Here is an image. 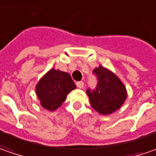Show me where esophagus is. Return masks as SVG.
<instances>
[{"instance_id":"obj_1","label":"esophagus","mask_w":156,"mask_h":156,"mask_svg":"<svg viewBox=\"0 0 156 156\" xmlns=\"http://www.w3.org/2000/svg\"><path fill=\"white\" fill-rule=\"evenodd\" d=\"M77 87L79 89H82L83 87V85H84V83H83V81H79V82H77Z\"/></svg>"}]
</instances>
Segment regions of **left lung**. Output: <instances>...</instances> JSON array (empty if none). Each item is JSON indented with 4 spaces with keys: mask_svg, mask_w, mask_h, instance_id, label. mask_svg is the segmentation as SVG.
<instances>
[{
    "mask_svg": "<svg viewBox=\"0 0 156 156\" xmlns=\"http://www.w3.org/2000/svg\"><path fill=\"white\" fill-rule=\"evenodd\" d=\"M98 78L95 90L87 89L90 105L101 115H109L121 108L127 98L124 84L111 71L102 66L94 69Z\"/></svg>",
    "mask_w": 156,
    "mask_h": 156,
    "instance_id": "obj_1",
    "label": "left lung"
}]
</instances>
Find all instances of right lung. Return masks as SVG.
I'll return each mask as SVG.
<instances>
[{
  "mask_svg": "<svg viewBox=\"0 0 156 156\" xmlns=\"http://www.w3.org/2000/svg\"><path fill=\"white\" fill-rule=\"evenodd\" d=\"M74 89L76 85L69 73L51 69L37 83L36 94L44 109L53 111L61 106Z\"/></svg>",
  "mask_w": 156,
  "mask_h": 156,
  "instance_id": "right-lung-1",
  "label": "right lung"
}]
</instances>
